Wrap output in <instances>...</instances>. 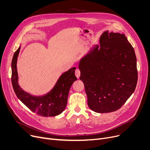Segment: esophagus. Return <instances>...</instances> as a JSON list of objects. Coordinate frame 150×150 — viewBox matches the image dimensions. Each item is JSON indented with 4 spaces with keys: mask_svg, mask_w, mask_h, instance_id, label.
I'll list each match as a JSON object with an SVG mask.
<instances>
[{
    "mask_svg": "<svg viewBox=\"0 0 150 150\" xmlns=\"http://www.w3.org/2000/svg\"><path fill=\"white\" fill-rule=\"evenodd\" d=\"M80 73H81V72H80V69H76L75 74V76H76L78 78H79V77H80Z\"/></svg>",
    "mask_w": 150,
    "mask_h": 150,
    "instance_id": "1",
    "label": "esophagus"
}]
</instances>
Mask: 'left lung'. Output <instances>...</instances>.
<instances>
[{
  "instance_id": "obj_1",
  "label": "left lung",
  "mask_w": 150,
  "mask_h": 150,
  "mask_svg": "<svg viewBox=\"0 0 150 150\" xmlns=\"http://www.w3.org/2000/svg\"><path fill=\"white\" fill-rule=\"evenodd\" d=\"M79 69L88 106L94 112L117 111L135 91L137 59L124 34L105 31L100 45L93 47L80 59Z\"/></svg>"
}]
</instances>
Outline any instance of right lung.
I'll use <instances>...</instances> for the list:
<instances>
[{
	"label": "right lung",
	"instance_id": "obj_1",
	"mask_svg": "<svg viewBox=\"0 0 150 150\" xmlns=\"http://www.w3.org/2000/svg\"><path fill=\"white\" fill-rule=\"evenodd\" d=\"M21 47L15 52L11 62V82L18 98L31 111L44 117H54L62 113L66 108L71 86L77 80L75 67L63 73L53 88L45 95L34 96L23 91L18 84L17 60Z\"/></svg>",
	"mask_w": 150,
	"mask_h": 150
}]
</instances>
